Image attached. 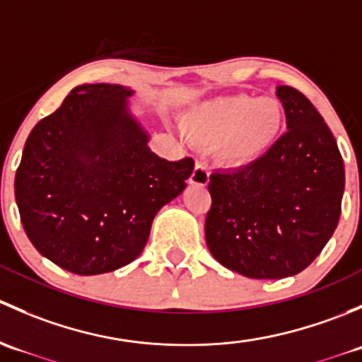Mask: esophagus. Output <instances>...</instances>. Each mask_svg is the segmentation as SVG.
Masks as SVG:
<instances>
[{
  "instance_id": "34e87169",
  "label": "esophagus",
  "mask_w": 362,
  "mask_h": 362,
  "mask_svg": "<svg viewBox=\"0 0 362 362\" xmlns=\"http://www.w3.org/2000/svg\"><path fill=\"white\" fill-rule=\"evenodd\" d=\"M192 185H199V187H204L210 182V171H208L206 164L204 163H196L194 171H192L191 178H189Z\"/></svg>"
}]
</instances>
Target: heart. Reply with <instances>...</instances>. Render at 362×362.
<instances>
[{
  "mask_svg": "<svg viewBox=\"0 0 362 362\" xmlns=\"http://www.w3.org/2000/svg\"><path fill=\"white\" fill-rule=\"evenodd\" d=\"M286 110L276 98L249 94L221 96L199 103L184 115V131L198 145H214L221 166H250L279 140Z\"/></svg>",
  "mask_w": 362,
  "mask_h": 362,
  "instance_id": "b5f03b06",
  "label": "heart"
}]
</instances>
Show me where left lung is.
Instances as JSON below:
<instances>
[{
	"label": "left lung",
	"instance_id": "obj_1",
	"mask_svg": "<svg viewBox=\"0 0 362 362\" xmlns=\"http://www.w3.org/2000/svg\"><path fill=\"white\" fill-rule=\"evenodd\" d=\"M287 133L240 170L215 171L204 221L208 250L249 279L298 275L337 229L345 168L333 133L299 90L276 87Z\"/></svg>",
	"mask_w": 362,
	"mask_h": 362
}]
</instances>
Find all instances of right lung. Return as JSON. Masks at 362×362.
I'll use <instances>...</instances> for the list:
<instances>
[{
  "label": "right lung",
  "instance_id": "right-lung-1",
  "mask_svg": "<svg viewBox=\"0 0 362 362\" xmlns=\"http://www.w3.org/2000/svg\"><path fill=\"white\" fill-rule=\"evenodd\" d=\"M133 89L83 83L40 120L16 175L21 222L35 249L75 275L129 264L156 214L182 194L194 160L160 159L129 110Z\"/></svg>",
  "mask_w": 362,
  "mask_h": 362
}]
</instances>
